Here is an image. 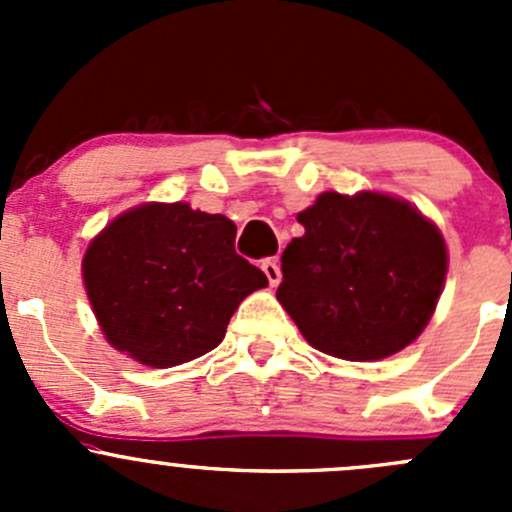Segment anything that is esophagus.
I'll use <instances>...</instances> for the list:
<instances>
[{"label": "esophagus", "mask_w": 512, "mask_h": 512, "mask_svg": "<svg viewBox=\"0 0 512 512\" xmlns=\"http://www.w3.org/2000/svg\"><path fill=\"white\" fill-rule=\"evenodd\" d=\"M262 272H265L267 282H270V287H277L282 280V272H280V265H277L275 260H265L262 262Z\"/></svg>", "instance_id": "obj_1"}]
</instances>
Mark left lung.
Instances as JSON below:
<instances>
[{
  "mask_svg": "<svg viewBox=\"0 0 512 512\" xmlns=\"http://www.w3.org/2000/svg\"><path fill=\"white\" fill-rule=\"evenodd\" d=\"M277 299L319 352L376 361L423 332L446 282V242L406 200L322 193L297 215Z\"/></svg>",
  "mask_w": 512,
  "mask_h": 512,
  "instance_id": "obj_1",
  "label": "left lung"
}]
</instances>
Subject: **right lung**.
<instances>
[{"label": "right lung", "instance_id": "right-lung-1", "mask_svg": "<svg viewBox=\"0 0 512 512\" xmlns=\"http://www.w3.org/2000/svg\"><path fill=\"white\" fill-rule=\"evenodd\" d=\"M237 227L188 203H146L91 240L81 272L108 344L153 369L208 354L265 272L235 252Z\"/></svg>", "mask_w": 512, "mask_h": 512}]
</instances>
